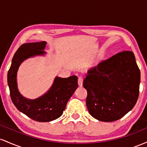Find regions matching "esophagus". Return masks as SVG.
<instances>
[{
  "mask_svg": "<svg viewBox=\"0 0 147 147\" xmlns=\"http://www.w3.org/2000/svg\"><path fill=\"white\" fill-rule=\"evenodd\" d=\"M83 84V78L82 77H79L78 78V85L79 86H82Z\"/></svg>",
  "mask_w": 147,
  "mask_h": 147,
  "instance_id": "1",
  "label": "esophagus"
}]
</instances>
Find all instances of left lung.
I'll use <instances>...</instances> for the list:
<instances>
[{
  "instance_id": "obj_1",
  "label": "left lung",
  "mask_w": 147,
  "mask_h": 147,
  "mask_svg": "<svg viewBox=\"0 0 147 147\" xmlns=\"http://www.w3.org/2000/svg\"><path fill=\"white\" fill-rule=\"evenodd\" d=\"M140 72L131 51H123L90 69L84 79L89 113L102 122L124 117L136 105Z\"/></svg>"
}]
</instances>
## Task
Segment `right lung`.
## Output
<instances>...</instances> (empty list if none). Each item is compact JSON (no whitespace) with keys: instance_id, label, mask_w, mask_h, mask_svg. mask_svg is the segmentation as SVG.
<instances>
[{"instance_id":"right-lung-1","label":"right lung","mask_w":147,"mask_h":147,"mask_svg":"<svg viewBox=\"0 0 147 147\" xmlns=\"http://www.w3.org/2000/svg\"><path fill=\"white\" fill-rule=\"evenodd\" d=\"M45 45V41L22 45L14 54L7 74V83L13 104L23 114L41 122H50L61 116L67 102L78 87L77 76L72 75L68 78L57 77L50 90L38 98L28 99L20 94L16 83L18 67L29 57L44 55Z\"/></svg>"}]
</instances>
